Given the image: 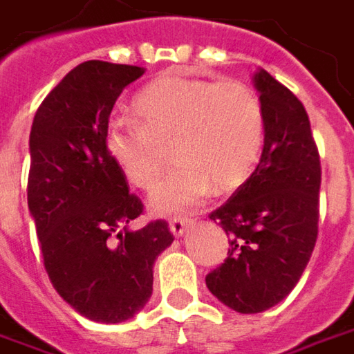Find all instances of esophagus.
<instances>
[{
    "instance_id": "34e87169",
    "label": "esophagus",
    "mask_w": 354,
    "mask_h": 354,
    "mask_svg": "<svg viewBox=\"0 0 354 354\" xmlns=\"http://www.w3.org/2000/svg\"><path fill=\"white\" fill-rule=\"evenodd\" d=\"M192 224V220L189 218H172L169 222V226H170V232H172V236H176L180 237L182 234L185 232V228Z\"/></svg>"
}]
</instances>
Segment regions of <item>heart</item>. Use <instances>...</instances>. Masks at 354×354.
I'll return each mask as SVG.
<instances>
[{
  "instance_id": "heart-1",
  "label": "heart",
  "mask_w": 354,
  "mask_h": 354,
  "mask_svg": "<svg viewBox=\"0 0 354 354\" xmlns=\"http://www.w3.org/2000/svg\"><path fill=\"white\" fill-rule=\"evenodd\" d=\"M138 118H117L105 145L130 182L151 189L172 147L180 162L153 192L157 216L195 209L211 194L243 184L264 143V109L257 91L243 82H212L165 74L145 86L134 103Z\"/></svg>"
}]
</instances>
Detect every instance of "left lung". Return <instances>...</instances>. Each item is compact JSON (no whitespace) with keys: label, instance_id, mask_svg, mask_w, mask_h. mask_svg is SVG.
Returning <instances> with one entry per match:
<instances>
[{"label":"left lung","instance_id":"left-lung-1","mask_svg":"<svg viewBox=\"0 0 354 354\" xmlns=\"http://www.w3.org/2000/svg\"><path fill=\"white\" fill-rule=\"evenodd\" d=\"M264 147L251 176L209 218L228 234V259L207 288L241 315L278 305L297 286L318 236L320 157L303 103L264 68L253 76Z\"/></svg>","mask_w":354,"mask_h":354}]
</instances>
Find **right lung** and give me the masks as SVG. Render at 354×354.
<instances>
[{"instance_id": "right-lung-1", "label": "right lung", "mask_w": 354, "mask_h": 354, "mask_svg": "<svg viewBox=\"0 0 354 354\" xmlns=\"http://www.w3.org/2000/svg\"><path fill=\"white\" fill-rule=\"evenodd\" d=\"M142 66L86 61L41 101L30 130L28 209L57 293L88 320L118 324L153 293V264L174 241L143 212L105 145L109 117Z\"/></svg>"}]
</instances>
